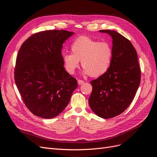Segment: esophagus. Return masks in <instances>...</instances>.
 <instances>
[{
  "mask_svg": "<svg viewBox=\"0 0 157 157\" xmlns=\"http://www.w3.org/2000/svg\"><path fill=\"white\" fill-rule=\"evenodd\" d=\"M84 82V80H80V79H78V84H82Z\"/></svg>",
  "mask_w": 157,
  "mask_h": 157,
  "instance_id": "esophagus-1",
  "label": "esophagus"
}]
</instances>
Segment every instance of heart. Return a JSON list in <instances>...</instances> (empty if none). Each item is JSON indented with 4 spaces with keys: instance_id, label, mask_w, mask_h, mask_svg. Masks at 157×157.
<instances>
[{
    "instance_id": "heart-1",
    "label": "heart",
    "mask_w": 157,
    "mask_h": 157,
    "mask_svg": "<svg viewBox=\"0 0 157 157\" xmlns=\"http://www.w3.org/2000/svg\"><path fill=\"white\" fill-rule=\"evenodd\" d=\"M71 53L63 55L66 71L73 74L79 66L84 67V73L92 77L105 74L111 65L113 48L107 42H98L87 36H80L71 45Z\"/></svg>"
}]
</instances>
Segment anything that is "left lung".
Returning <instances> with one entry per match:
<instances>
[{
	"instance_id": "left-lung-1",
	"label": "left lung",
	"mask_w": 157,
	"mask_h": 157,
	"mask_svg": "<svg viewBox=\"0 0 157 157\" xmlns=\"http://www.w3.org/2000/svg\"><path fill=\"white\" fill-rule=\"evenodd\" d=\"M113 39V59L109 70L92 80L88 99L93 112L111 118L124 112L134 99L141 80V69L136 49L131 42L115 31L101 30Z\"/></svg>"
}]
</instances>
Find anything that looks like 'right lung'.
Instances as JSON below:
<instances>
[{
    "label": "right lung",
    "mask_w": 157,
    "mask_h": 157,
    "mask_svg": "<svg viewBox=\"0 0 157 157\" xmlns=\"http://www.w3.org/2000/svg\"><path fill=\"white\" fill-rule=\"evenodd\" d=\"M74 33L48 30L36 33L22 44L17 55L14 79L23 102L37 117L52 118L67 106L76 78L65 71L63 42Z\"/></svg>",
    "instance_id": "1"
}]
</instances>
